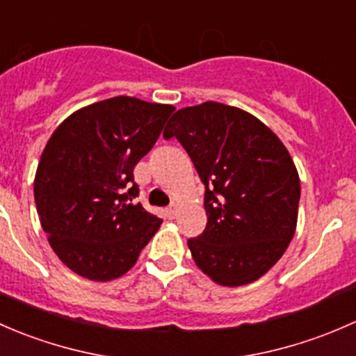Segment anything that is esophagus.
Returning <instances> with one entry per match:
<instances>
[{
    "mask_svg": "<svg viewBox=\"0 0 356 356\" xmlns=\"http://www.w3.org/2000/svg\"><path fill=\"white\" fill-rule=\"evenodd\" d=\"M177 212H178V207H177V204H171L170 207L166 209V214H168V218H171V219H173L175 216H177Z\"/></svg>",
    "mask_w": 356,
    "mask_h": 356,
    "instance_id": "esophagus-1",
    "label": "esophagus"
}]
</instances>
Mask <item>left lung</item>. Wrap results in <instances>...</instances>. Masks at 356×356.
<instances>
[{"mask_svg":"<svg viewBox=\"0 0 356 356\" xmlns=\"http://www.w3.org/2000/svg\"><path fill=\"white\" fill-rule=\"evenodd\" d=\"M175 137L205 186L207 225L188 248L222 286L259 280L288 248L296 228L300 178L283 142L243 109L207 101L173 115Z\"/></svg>","mask_w":356,"mask_h":356,"instance_id":"8db88e82","label":"left lung"}]
</instances>
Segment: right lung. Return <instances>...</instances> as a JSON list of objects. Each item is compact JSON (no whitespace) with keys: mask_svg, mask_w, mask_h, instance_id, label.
Wrapping results in <instances>:
<instances>
[{"mask_svg":"<svg viewBox=\"0 0 356 356\" xmlns=\"http://www.w3.org/2000/svg\"><path fill=\"white\" fill-rule=\"evenodd\" d=\"M175 111L118 96L79 109L54 130L34 179L41 226L79 276L111 281L134 267L163 219L135 204L134 168Z\"/></svg>","mask_w":356,"mask_h":356,"instance_id":"1","label":"right lung"}]
</instances>
